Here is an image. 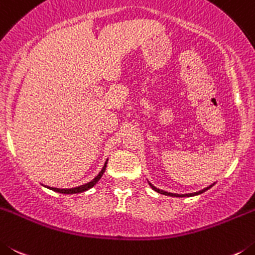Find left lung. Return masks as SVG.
Wrapping results in <instances>:
<instances>
[{"label": "left lung", "instance_id": "left-lung-1", "mask_svg": "<svg viewBox=\"0 0 255 255\" xmlns=\"http://www.w3.org/2000/svg\"><path fill=\"white\" fill-rule=\"evenodd\" d=\"M150 185H151V188H152L153 190H156V192H157V193H160V194H165V196H171V197H192V196H197V194L203 193V192H206V190L210 189V188L212 187V185H210V187H207V188H205V189L199 190V192H196V193H189V194H175V193H169V192H164V190L159 189V188L153 187V185L151 184V183H150Z\"/></svg>", "mask_w": 255, "mask_h": 255}]
</instances>
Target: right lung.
<instances>
[{
    "instance_id": "add662e5",
    "label": "right lung",
    "mask_w": 255,
    "mask_h": 255,
    "mask_svg": "<svg viewBox=\"0 0 255 255\" xmlns=\"http://www.w3.org/2000/svg\"><path fill=\"white\" fill-rule=\"evenodd\" d=\"M107 162H108V160L105 161L104 166H103V169H102V171H100V173L98 174V175H96L95 178L93 179V180H91V182L86 183V184L80 185V187H76V188H71V189H59V188H52V187H48V188H49V189H52V190H54V192H58V193H63V194H75V193H81V192H85V190H88V189H90V188H93L94 185L96 184V183L99 182V179L102 178L103 174H104V171H105V167H107Z\"/></svg>"
}]
</instances>
